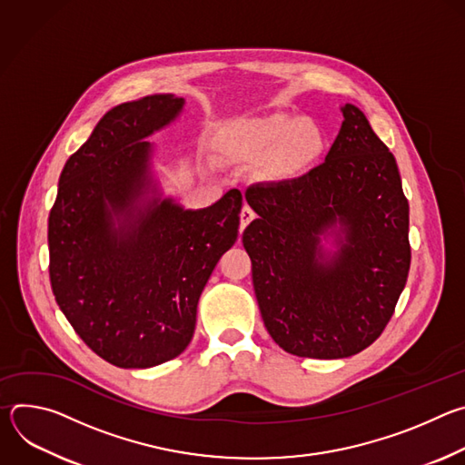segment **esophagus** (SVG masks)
I'll return each mask as SVG.
<instances>
[{"mask_svg":"<svg viewBox=\"0 0 465 465\" xmlns=\"http://www.w3.org/2000/svg\"><path fill=\"white\" fill-rule=\"evenodd\" d=\"M253 219H255L253 210H252L250 206H244V208L241 210V233L244 232V228H246Z\"/></svg>","mask_w":465,"mask_h":465,"instance_id":"esophagus-1","label":"esophagus"}]
</instances>
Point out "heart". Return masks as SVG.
I'll use <instances>...</instances> for the list:
<instances>
[{
    "label": "heart",
    "instance_id": "heart-1",
    "mask_svg": "<svg viewBox=\"0 0 465 465\" xmlns=\"http://www.w3.org/2000/svg\"><path fill=\"white\" fill-rule=\"evenodd\" d=\"M325 145L322 128L303 117L272 114L235 124L223 136L221 151L233 163H261L267 180L283 182L305 173Z\"/></svg>",
    "mask_w": 465,
    "mask_h": 465
}]
</instances>
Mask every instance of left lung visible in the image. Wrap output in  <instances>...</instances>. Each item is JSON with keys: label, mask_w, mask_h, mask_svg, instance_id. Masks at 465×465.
I'll return each mask as SVG.
<instances>
[{"label": "left lung", "mask_w": 465, "mask_h": 465, "mask_svg": "<svg viewBox=\"0 0 465 465\" xmlns=\"http://www.w3.org/2000/svg\"><path fill=\"white\" fill-rule=\"evenodd\" d=\"M325 162L246 189L259 215L242 233L264 327L287 353L346 359L390 322L409 271V201L393 154L353 104ZM346 243L329 262L319 235L336 221Z\"/></svg>", "instance_id": "left-lung-1"}]
</instances>
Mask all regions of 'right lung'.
Masks as SVG:
<instances>
[{"mask_svg":"<svg viewBox=\"0 0 465 465\" xmlns=\"http://www.w3.org/2000/svg\"><path fill=\"white\" fill-rule=\"evenodd\" d=\"M182 104L151 95L108 110L65 162L49 213L54 300L83 342L117 368L158 366L189 346L198 298L239 235L237 189L206 210L153 201L132 212L147 183L143 138Z\"/></svg>","mask_w":465,"mask_h":465,"instance_id":"obj_1","label":"right lung"}]
</instances>
